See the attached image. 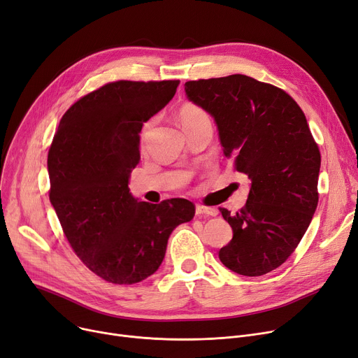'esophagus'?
Returning <instances> with one entry per match:
<instances>
[{
  "instance_id": "34e87169",
  "label": "esophagus",
  "mask_w": 358,
  "mask_h": 358,
  "mask_svg": "<svg viewBox=\"0 0 358 358\" xmlns=\"http://www.w3.org/2000/svg\"><path fill=\"white\" fill-rule=\"evenodd\" d=\"M196 215L197 216H217V210L216 209H212V208H204V206H200L197 204L196 206Z\"/></svg>"
}]
</instances>
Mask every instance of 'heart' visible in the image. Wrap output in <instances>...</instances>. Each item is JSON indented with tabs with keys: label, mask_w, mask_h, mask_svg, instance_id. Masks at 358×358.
Instances as JSON below:
<instances>
[{
	"label": "heart",
	"mask_w": 358,
	"mask_h": 358,
	"mask_svg": "<svg viewBox=\"0 0 358 358\" xmlns=\"http://www.w3.org/2000/svg\"><path fill=\"white\" fill-rule=\"evenodd\" d=\"M177 119H178L180 124L182 126L184 131H189L192 129H196V127H200L204 124H210V119L208 116V113H206L201 107L192 104V103L182 104L180 107V110L177 111ZM150 129H152V122L145 123V126L142 129V142L146 141Z\"/></svg>",
	"instance_id": "heart-1"
}]
</instances>
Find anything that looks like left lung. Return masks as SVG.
I'll list each match as a JSON object with an SVG mask.
<instances>
[{"instance_id": "obj_1", "label": "left lung", "mask_w": 358, "mask_h": 358, "mask_svg": "<svg viewBox=\"0 0 358 358\" xmlns=\"http://www.w3.org/2000/svg\"><path fill=\"white\" fill-rule=\"evenodd\" d=\"M184 90L213 117L224 157L251 180L239 212L220 209L234 236L219 259L241 275L267 274L296 250L317 206L321 154L308 120L287 92L247 75L189 81Z\"/></svg>"}]
</instances>
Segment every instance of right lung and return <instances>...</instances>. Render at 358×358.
I'll list each match as a JSON object with an SVG mask.
<instances>
[{"label": "right lung", "mask_w": 358, "mask_h": 358, "mask_svg": "<svg viewBox=\"0 0 358 358\" xmlns=\"http://www.w3.org/2000/svg\"><path fill=\"white\" fill-rule=\"evenodd\" d=\"M178 84H106L68 108L49 149V199L64 234L84 264L110 283L152 275L169 235L194 217L189 200L152 204L129 190L142 126L173 100Z\"/></svg>", "instance_id": "right-lung-1"}]
</instances>
